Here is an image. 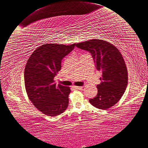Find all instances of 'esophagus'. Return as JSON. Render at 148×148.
Wrapping results in <instances>:
<instances>
[{"label": "esophagus", "mask_w": 148, "mask_h": 148, "mask_svg": "<svg viewBox=\"0 0 148 148\" xmlns=\"http://www.w3.org/2000/svg\"><path fill=\"white\" fill-rule=\"evenodd\" d=\"M73 88L75 89H78V90H82L83 88V87H78V86H73Z\"/></svg>", "instance_id": "esophagus-1"}]
</instances>
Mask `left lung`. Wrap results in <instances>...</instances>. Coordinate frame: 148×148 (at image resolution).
Wrapping results in <instances>:
<instances>
[{
	"label": "left lung",
	"instance_id": "left-lung-1",
	"mask_svg": "<svg viewBox=\"0 0 148 148\" xmlns=\"http://www.w3.org/2000/svg\"><path fill=\"white\" fill-rule=\"evenodd\" d=\"M75 46L90 52L97 69L102 73L101 84L97 86L98 93L89 99L90 104L103 110L115 105L128 84L127 69L120 51L109 42L96 39L78 43Z\"/></svg>",
	"mask_w": 148,
	"mask_h": 148
}]
</instances>
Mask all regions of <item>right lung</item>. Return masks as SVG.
<instances>
[{
  "instance_id": "add662e5",
  "label": "right lung",
  "mask_w": 148,
  "mask_h": 148,
  "mask_svg": "<svg viewBox=\"0 0 148 148\" xmlns=\"http://www.w3.org/2000/svg\"><path fill=\"white\" fill-rule=\"evenodd\" d=\"M75 46V44H47L32 53L25 69V84L27 96L33 104L49 116L60 115L69 104V87L53 80L61 68V61Z\"/></svg>"
}]
</instances>
